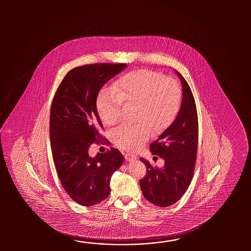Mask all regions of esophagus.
Returning a JSON list of instances; mask_svg holds the SVG:
<instances>
[{
  "instance_id": "esophagus-1",
  "label": "esophagus",
  "mask_w": 251,
  "mask_h": 251,
  "mask_svg": "<svg viewBox=\"0 0 251 251\" xmlns=\"http://www.w3.org/2000/svg\"><path fill=\"white\" fill-rule=\"evenodd\" d=\"M125 158H126V160H128V161H133V160H135L137 159L136 156L133 154V153H126V154L125 155Z\"/></svg>"
}]
</instances>
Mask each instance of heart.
Listing matches in <instances>:
<instances>
[{
    "label": "heart",
    "mask_w": 251,
    "mask_h": 251,
    "mask_svg": "<svg viewBox=\"0 0 251 251\" xmlns=\"http://www.w3.org/2000/svg\"><path fill=\"white\" fill-rule=\"evenodd\" d=\"M182 89L179 82L160 72L138 70L124 75L115 87L103 88L96 100L102 122L112 125L122 112V104L135 105L136 124H120L111 131L114 144L126 150L138 148L149 138L151 127H168L179 110Z\"/></svg>",
    "instance_id": "heart-1"
}]
</instances>
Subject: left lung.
I'll use <instances>...</instances> for the list:
<instances>
[{"mask_svg":"<svg viewBox=\"0 0 251 251\" xmlns=\"http://www.w3.org/2000/svg\"><path fill=\"white\" fill-rule=\"evenodd\" d=\"M183 87L180 110L176 119L150 145L153 155L164 160L163 168L146 166V175L140 180L144 198L157 206L167 207L176 203L192 181L198 154V118L196 101L187 80L177 71Z\"/></svg>","mask_w":251,"mask_h":251,"instance_id":"obj_1","label":"left lung"}]
</instances>
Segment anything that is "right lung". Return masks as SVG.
Listing matches in <instances>:
<instances>
[{
  "label": "right lung",
  "instance_id": "right-lung-1",
  "mask_svg": "<svg viewBox=\"0 0 251 251\" xmlns=\"http://www.w3.org/2000/svg\"><path fill=\"white\" fill-rule=\"evenodd\" d=\"M126 67L125 64H86L64 76L53 97L49 135L53 162L64 190L76 203L91 206L110 193V178L123 164L118 149L91 158L89 149L100 144L101 120L96 100L102 87Z\"/></svg>",
  "mask_w": 251,
  "mask_h": 251
}]
</instances>
